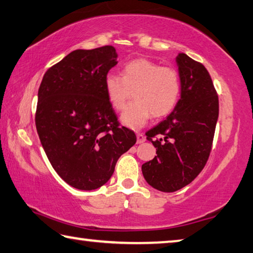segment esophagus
I'll return each mask as SVG.
<instances>
[{"label": "esophagus", "instance_id": "esophagus-1", "mask_svg": "<svg viewBox=\"0 0 253 253\" xmlns=\"http://www.w3.org/2000/svg\"><path fill=\"white\" fill-rule=\"evenodd\" d=\"M137 144H141V143H144L145 142V136H144L142 133H137Z\"/></svg>", "mask_w": 253, "mask_h": 253}]
</instances>
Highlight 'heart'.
Here are the masks:
<instances>
[{"label":"heart","instance_id":"obj_1","mask_svg":"<svg viewBox=\"0 0 253 253\" xmlns=\"http://www.w3.org/2000/svg\"><path fill=\"white\" fill-rule=\"evenodd\" d=\"M181 76L177 69L161 66L146 58L134 59L124 66L123 76L109 73L105 79L107 98L115 110L122 111L133 97L135 101L120 120L131 129H139L152 116L166 117L181 95Z\"/></svg>","mask_w":253,"mask_h":253}]
</instances>
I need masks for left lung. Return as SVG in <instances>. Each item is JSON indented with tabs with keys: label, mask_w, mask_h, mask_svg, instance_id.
<instances>
[{
	"label": "left lung",
	"mask_w": 253,
	"mask_h": 253,
	"mask_svg": "<svg viewBox=\"0 0 253 253\" xmlns=\"http://www.w3.org/2000/svg\"><path fill=\"white\" fill-rule=\"evenodd\" d=\"M177 63L181 98L173 111L146 133L158 155L142 166L147 183L164 192L186 187L205 168L218 118V95L206 67L183 53Z\"/></svg>",
	"instance_id": "8db88e82"
}]
</instances>
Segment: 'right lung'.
<instances>
[{"mask_svg": "<svg viewBox=\"0 0 253 253\" xmlns=\"http://www.w3.org/2000/svg\"><path fill=\"white\" fill-rule=\"evenodd\" d=\"M116 65L115 47L78 49L49 67L40 83L35 117L40 142L54 170L76 189L103 186L136 143L107 98L105 79Z\"/></svg>", "mask_w": 253, "mask_h": 253, "instance_id": "add662e5", "label": "right lung"}]
</instances>
